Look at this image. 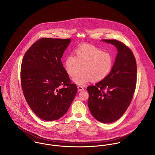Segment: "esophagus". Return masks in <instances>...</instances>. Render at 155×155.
I'll return each instance as SVG.
<instances>
[{"mask_svg":"<svg viewBox=\"0 0 155 155\" xmlns=\"http://www.w3.org/2000/svg\"><path fill=\"white\" fill-rule=\"evenodd\" d=\"M78 91H82L84 90V88L82 87H81V86H78Z\"/></svg>","mask_w":155,"mask_h":155,"instance_id":"34e87169","label":"esophagus"}]
</instances>
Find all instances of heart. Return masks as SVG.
Instances as JSON below:
<instances>
[{"instance_id": "b5f03b06", "label": "heart", "mask_w": 155, "mask_h": 155, "mask_svg": "<svg viewBox=\"0 0 155 155\" xmlns=\"http://www.w3.org/2000/svg\"><path fill=\"white\" fill-rule=\"evenodd\" d=\"M113 66L110 54L103 51L94 46L86 45L75 50V57L68 55L66 59L65 67L67 73L73 78L75 83L84 85L92 81L97 82L105 79Z\"/></svg>"}]
</instances>
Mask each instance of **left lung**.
Masks as SVG:
<instances>
[{
    "mask_svg": "<svg viewBox=\"0 0 155 155\" xmlns=\"http://www.w3.org/2000/svg\"><path fill=\"white\" fill-rule=\"evenodd\" d=\"M103 41L114 45L118 53L107 77L87 87L88 105L97 120L109 124L119 119L131 102L136 87L137 64L133 52L127 45L114 39Z\"/></svg>",
    "mask_w": 155,
    "mask_h": 155,
    "instance_id": "1",
    "label": "left lung"
}]
</instances>
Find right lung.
<instances>
[{
  "label": "right lung",
  "instance_id": "obj_1",
  "mask_svg": "<svg viewBox=\"0 0 155 155\" xmlns=\"http://www.w3.org/2000/svg\"><path fill=\"white\" fill-rule=\"evenodd\" d=\"M70 41L41 38L22 58L21 84L24 97L33 111L46 121L65 114L78 91L61 60Z\"/></svg>",
  "mask_w": 155,
  "mask_h": 155
}]
</instances>
